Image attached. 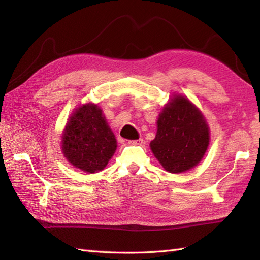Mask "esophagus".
Masks as SVG:
<instances>
[{
	"mask_svg": "<svg viewBox=\"0 0 260 260\" xmlns=\"http://www.w3.org/2000/svg\"><path fill=\"white\" fill-rule=\"evenodd\" d=\"M143 143H144V141H143V139H139V140L129 141L128 144H131V145H142Z\"/></svg>",
	"mask_w": 260,
	"mask_h": 260,
	"instance_id": "1",
	"label": "esophagus"
}]
</instances>
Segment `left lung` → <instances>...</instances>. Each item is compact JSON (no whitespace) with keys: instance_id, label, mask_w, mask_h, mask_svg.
<instances>
[{"instance_id":"8db88e82","label":"left lung","mask_w":260,"mask_h":260,"mask_svg":"<svg viewBox=\"0 0 260 260\" xmlns=\"http://www.w3.org/2000/svg\"><path fill=\"white\" fill-rule=\"evenodd\" d=\"M209 127L204 116L189 99L175 95L157 118L151 150L170 173H182L201 161L209 146Z\"/></svg>"}]
</instances>
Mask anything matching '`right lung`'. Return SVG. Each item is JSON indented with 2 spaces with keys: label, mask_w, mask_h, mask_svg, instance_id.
I'll return each instance as SVG.
<instances>
[{
  "label": "right lung",
  "mask_w": 260,
  "mask_h": 260,
  "mask_svg": "<svg viewBox=\"0 0 260 260\" xmlns=\"http://www.w3.org/2000/svg\"><path fill=\"white\" fill-rule=\"evenodd\" d=\"M64 157L84 172L104 170L116 151L117 142L102 109L86 104L75 109L61 137Z\"/></svg>",
  "instance_id": "add662e5"
}]
</instances>
